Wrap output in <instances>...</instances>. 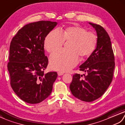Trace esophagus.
Returning a JSON list of instances; mask_svg holds the SVG:
<instances>
[{
  "label": "esophagus",
  "mask_w": 125,
  "mask_h": 125,
  "mask_svg": "<svg viewBox=\"0 0 125 125\" xmlns=\"http://www.w3.org/2000/svg\"><path fill=\"white\" fill-rule=\"evenodd\" d=\"M63 74V73L62 72H58V76H61V75H62Z\"/></svg>",
  "instance_id": "1"
}]
</instances>
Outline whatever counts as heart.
Here are the masks:
<instances>
[{"label":"heart","instance_id":"1","mask_svg":"<svg viewBox=\"0 0 125 125\" xmlns=\"http://www.w3.org/2000/svg\"><path fill=\"white\" fill-rule=\"evenodd\" d=\"M71 42L70 50L54 52L50 58L52 69L67 71L75 66L79 62V55L88 57L93 53L97 45V37L93 32L87 31L80 26L66 27L60 30L55 29L50 32L44 41V48L49 53H52L62 48L64 42Z\"/></svg>","mask_w":125,"mask_h":125}]
</instances>
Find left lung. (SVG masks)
I'll return each instance as SVG.
<instances>
[{
    "mask_svg": "<svg viewBox=\"0 0 125 125\" xmlns=\"http://www.w3.org/2000/svg\"><path fill=\"white\" fill-rule=\"evenodd\" d=\"M97 35L96 48L80 70L86 75L75 74L70 88L73 95L80 100L90 102L101 97L113 79L115 67L111 40L106 30L99 24L90 23Z\"/></svg>",
    "mask_w": 125,
    "mask_h": 125,
    "instance_id": "left-lung-1",
    "label": "left lung"
}]
</instances>
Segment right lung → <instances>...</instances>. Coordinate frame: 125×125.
I'll list each match as a JSON object with an SVG mask.
<instances>
[{
	"label": "right lung",
	"mask_w": 125,
	"mask_h": 125,
	"mask_svg": "<svg viewBox=\"0 0 125 125\" xmlns=\"http://www.w3.org/2000/svg\"><path fill=\"white\" fill-rule=\"evenodd\" d=\"M57 24L50 21L27 24L10 42L7 65L10 85L16 95L28 103H39L52 92L58 74L44 73L48 64L44 45L46 36Z\"/></svg>",
	"instance_id": "obj_1"
}]
</instances>
